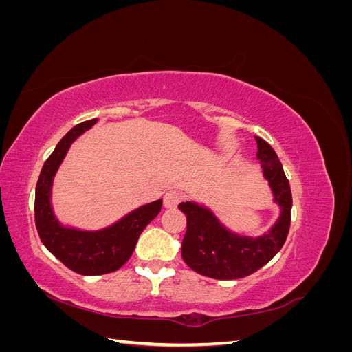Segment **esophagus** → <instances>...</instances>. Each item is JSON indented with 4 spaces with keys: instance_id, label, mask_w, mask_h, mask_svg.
<instances>
[{
    "instance_id": "34e87169",
    "label": "esophagus",
    "mask_w": 352,
    "mask_h": 352,
    "mask_svg": "<svg viewBox=\"0 0 352 352\" xmlns=\"http://www.w3.org/2000/svg\"><path fill=\"white\" fill-rule=\"evenodd\" d=\"M180 202V194L176 190H168L164 195V207L166 208H176Z\"/></svg>"
}]
</instances>
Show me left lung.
Instances as JSON below:
<instances>
[{"label": "left lung", "mask_w": 352, "mask_h": 352, "mask_svg": "<svg viewBox=\"0 0 352 352\" xmlns=\"http://www.w3.org/2000/svg\"><path fill=\"white\" fill-rule=\"evenodd\" d=\"M255 141L263 176L280 210L269 232L260 236L239 235L223 225L214 211L204 204L186 201L177 206L186 216L182 258L194 272L207 278L232 280L252 274L280 251L289 233L292 210L289 182L273 148L258 136H255Z\"/></svg>", "instance_id": "8db88e82"}]
</instances>
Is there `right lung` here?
<instances>
[{
    "label": "right lung",
    "instance_id": "1",
    "mask_svg": "<svg viewBox=\"0 0 352 352\" xmlns=\"http://www.w3.org/2000/svg\"><path fill=\"white\" fill-rule=\"evenodd\" d=\"M95 123L97 119L79 123L61 138L41 170L35 190V225L42 243L66 267L83 276L119 270L131 258L142 230L157 217L163 206V199H157L100 230H80L61 225L51 206L52 182L70 145Z\"/></svg>",
    "mask_w": 352,
    "mask_h": 352
}]
</instances>
